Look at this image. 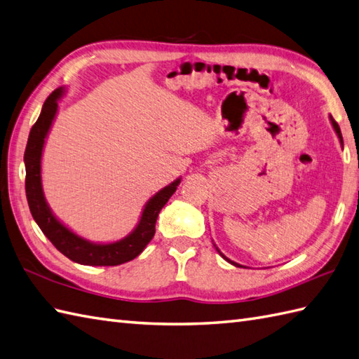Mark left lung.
I'll list each match as a JSON object with an SVG mask.
<instances>
[{"label":"left lung","instance_id":"left-lung-1","mask_svg":"<svg viewBox=\"0 0 359 359\" xmlns=\"http://www.w3.org/2000/svg\"><path fill=\"white\" fill-rule=\"evenodd\" d=\"M329 119H330V124H332V127H333V130H335V133L338 135V140H339V142H341V146H342V135H341V130H339V126H338V123L335 121V119H333V118H332V115L329 116ZM213 245H215V244H213ZM215 249H217V250H218V253L221 255V257H222V258H224L226 261H229V262H230V264H233L235 267H243L241 264H238V262H233L232 259H229L227 257H224V255H222V253H221V250L218 249V247H217V245H215Z\"/></svg>","mask_w":359,"mask_h":359}]
</instances>
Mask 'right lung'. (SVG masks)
Instances as JSON below:
<instances>
[{
  "label": "right lung",
  "mask_w": 359,
  "mask_h": 359,
  "mask_svg": "<svg viewBox=\"0 0 359 359\" xmlns=\"http://www.w3.org/2000/svg\"><path fill=\"white\" fill-rule=\"evenodd\" d=\"M66 92V87H58L50 93V97L43 104L36 123L29 133L26 152H24V165H26V196L29 209L41 232L49 238L57 249L72 259L83 266H119L127 261H132L146 249V245L155 235V222L158 213L164 204L175 194L180 186L181 177L172 181L169 186L163 187L144 204L138 224L133 227L129 235L118 241L95 243L79 236L69 229L65 222L55 215L47 204L43 190L41 180V159L46 146L47 135L58 114V102Z\"/></svg>",
  "instance_id": "right-lung-1"
}]
</instances>
